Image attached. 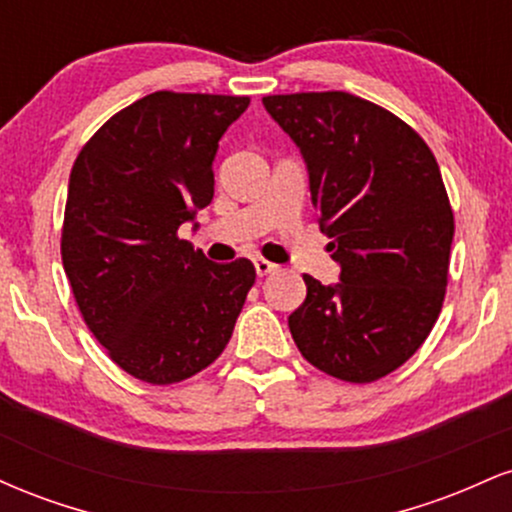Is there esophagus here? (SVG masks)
<instances>
[{
	"instance_id": "obj_1",
	"label": "esophagus",
	"mask_w": 512,
	"mask_h": 512,
	"mask_svg": "<svg viewBox=\"0 0 512 512\" xmlns=\"http://www.w3.org/2000/svg\"><path fill=\"white\" fill-rule=\"evenodd\" d=\"M255 269H257V274H260V276H267V274L276 272V264L269 262V260H262V257H255Z\"/></svg>"
}]
</instances>
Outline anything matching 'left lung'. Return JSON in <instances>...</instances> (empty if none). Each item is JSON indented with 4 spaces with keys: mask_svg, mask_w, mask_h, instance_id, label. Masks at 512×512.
<instances>
[{
    "mask_svg": "<svg viewBox=\"0 0 512 512\" xmlns=\"http://www.w3.org/2000/svg\"><path fill=\"white\" fill-rule=\"evenodd\" d=\"M301 149L337 284L305 274L289 315L305 361L373 383L416 354L448 286L455 221L436 156L407 122L344 91L262 98Z\"/></svg>",
    "mask_w": 512,
    "mask_h": 512,
    "instance_id": "left-lung-1",
    "label": "left lung"
}]
</instances>
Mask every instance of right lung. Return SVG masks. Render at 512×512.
Here are the masks:
<instances>
[{
  "label": "right lung",
  "mask_w": 512,
  "mask_h": 512,
  "mask_svg": "<svg viewBox=\"0 0 512 512\" xmlns=\"http://www.w3.org/2000/svg\"><path fill=\"white\" fill-rule=\"evenodd\" d=\"M250 98L156 91L110 117L69 175L62 264L88 330L134 378L170 385L226 349L255 284L178 238L214 199L219 139Z\"/></svg>",
  "instance_id": "right-lung-1"
}]
</instances>
